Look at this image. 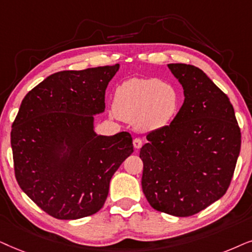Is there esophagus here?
Listing matches in <instances>:
<instances>
[{
    "label": "esophagus",
    "instance_id": "34e87169",
    "mask_svg": "<svg viewBox=\"0 0 252 252\" xmlns=\"http://www.w3.org/2000/svg\"><path fill=\"white\" fill-rule=\"evenodd\" d=\"M133 147H135L136 150H139L140 147H142V145H143V142H142V139H139V138H135L133 139Z\"/></svg>",
    "mask_w": 252,
    "mask_h": 252
}]
</instances>
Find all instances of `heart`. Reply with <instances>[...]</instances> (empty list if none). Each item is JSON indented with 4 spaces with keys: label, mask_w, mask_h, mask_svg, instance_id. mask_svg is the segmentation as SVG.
<instances>
[{
    "label": "heart",
    "mask_w": 252,
    "mask_h": 252,
    "mask_svg": "<svg viewBox=\"0 0 252 252\" xmlns=\"http://www.w3.org/2000/svg\"><path fill=\"white\" fill-rule=\"evenodd\" d=\"M181 95L173 84L159 78H131L116 87L113 114L133 122L137 130L152 132L174 120Z\"/></svg>",
    "instance_id": "heart-1"
}]
</instances>
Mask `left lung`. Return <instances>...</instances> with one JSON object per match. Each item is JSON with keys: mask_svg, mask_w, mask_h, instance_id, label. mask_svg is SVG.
Instances as JSON below:
<instances>
[{"mask_svg": "<svg viewBox=\"0 0 252 252\" xmlns=\"http://www.w3.org/2000/svg\"><path fill=\"white\" fill-rule=\"evenodd\" d=\"M184 102L169 126L150 132L140 149L142 188L154 210L190 217L226 193L241 150L228 96L194 65L170 63Z\"/></svg>", "mask_w": 252, "mask_h": 252, "instance_id": "obj_1", "label": "left lung"}]
</instances>
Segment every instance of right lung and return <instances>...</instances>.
<instances>
[{
  "label": "right lung",
  "mask_w": 252,
  "mask_h": 252,
  "mask_svg": "<svg viewBox=\"0 0 252 252\" xmlns=\"http://www.w3.org/2000/svg\"><path fill=\"white\" fill-rule=\"evenodd\" d=\"M120 64L53 73L23 99L11 129L15 175L21 189L56 219L98 212L121 163L133 152L122 131L98 135L94 115Z\"/></svg>",
  "instance_id": "obj_1"
}]
</instances>
